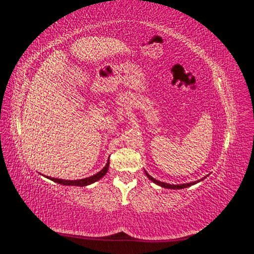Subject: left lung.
<instances>
[{"label": "left lung", "instance_id": "8db88e82", "mask_svg": "<svg viewBox=\"0 0 254 254\" xmlns=\"http://www.w3.org/2000/svg\"><path fill=\"white\" fill-rule=\"evenodd\" d=\"M145 174H146V176L148 177L149 180H151L152 182H155L156 184H158V186L162 187V188H165V189H173V190H180V189H186V188H188V187L194 186V184H196V183H198V182L202 181V179H200V180L195 181V182H190V183H184V184H177V186H175V184H168V183H164V182L158 181V180H156L155 178H152V177H151L150 175H148V174L146 173V172H145ZM204 178H205V177H204ZM204 178H203V179H204Z\"/></svg>", "mask_w": 254, "mask_h": 254}]
</instances>
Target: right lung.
<instances>
[{"mask_svg": "<svg viewBox=\"0 0 254 254\" xmlns=\"http://www.w3.org/2000/svg\"><path fill=\"white\" fill-rule=\"evenodd\" d=\"M108 168H109V160L108 162H107L106 166L103 168L101 172H98L97 174L88 177V178H84V179H79V180H64V179H57V178H52V177H48L49 179H51L52 181H55L59 184H63V186H76V187H86L89 186V184L93 183L97 180H99L101 178L107 174L108 172ZM47 177V176H45Z\"/></svg>", "mask_w": 254, "mask_h": 254, "instance_id": "1", "label": "right lung"}]
</instances>
